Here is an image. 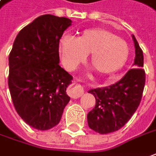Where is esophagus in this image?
Listing matches in <instances>:
<instances>
[{
  "mask_svg": "<svg viewBox=\"0 0 156 156\" xmlns=\"http://www.w3.org/2000/svg\"><path fill=\"white\" fill-rule=\"evenodd\" d=\"M80 80H78V78H74V84L71 85L68 89V94L69 96H71V98H78L79 97H81L84 93V89L81 85H79L77 84V82H79Z\"/></svg>",
  "mask_w": 156,
  "mask_h": 156,
  "instance_id": "34e87169",
  "label": "esophagus"
}]
</instances>
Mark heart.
Returning a JSON list of instances; mask_svg holds the SVG:
<instances>
[{
  "instance_id": "heart-1",
  "label": "heart",
  "mask_w": 156,
  "mask_h": 156,
  "mask_svg": "<svg viewBox=\"0 0 156 156\" xmlns=\"http://www.w3.org/2000/svg\"><path fill=\"white\" fill-rule=\"evenodd\" d=\"M59 51L68 68H74L84 62L90 53L91 65L103 76H110L119 71L130 54L125 39L103 28L85 30L77 38L63 37L59 43Z\"/></svg>"
}]
</instances>
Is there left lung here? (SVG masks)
<instances>
[{
	"label": "left lung",
	"mask_w": 156,
	"mask_h": 156,
	"mask_svg": "<svg viewBox=\"0 0 156 156\" xmlns=\"http://www.w3.org/2000/svg\"><path fill=\"white\" fill-rule=\"evenodd\" d=\"M132 37L135 48L133 68L115 84L88 91L96 99L95 107L87 114L88 126L101 134L120 129L131 119L141 100L146 81L143 52L133 35Z\"/></svg>",
	"instance_id": "1"
}]
</instances>
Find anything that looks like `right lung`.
I'll return each mask as SVG.
<instances>
[{
  "label": "right lung",
  "mask_w": 156,
  "mask_h": 156,
  "mask_svg": "<svg viewBox=\"0 0 156 156\" xmlns=\"http://www.w3.org/2000/svg\"><path fill=\"white\" fill-rule=\"evenodd\" d=\"M71 25L66 17L44 15L18 33L9 58V88L17 113L37 130L57 126L70 101L72 77L59 65V41Z\"/></svg>",
  "instance_id": "right-lung-1"
}]
</instances>
